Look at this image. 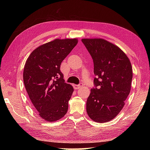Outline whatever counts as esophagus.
Instances as JSON below:
<instances>
[{"label": "esophagus", "mask_w": 150, "mask_h": 150, "mask_svg": "<svg viewBox=\"0 0 150 150\" xmlns=\"http://www.w3.org/2000/svg\"><path fill=\"white\" fill-rule=\"evenodd\" d=\"M81 87H83V84L82 83H80L79 85H75V88L76 90H78V89H79Z\"/></svg>", "instance_id": "obj_1"}]
</instances>
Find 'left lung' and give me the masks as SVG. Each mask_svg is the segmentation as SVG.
<instances>
[{"instance_id": "8db88e82", "label": "left lung", "mask_w": 150, "mask_h": 150, "mask_svg": "<svg viewBox=\"0 0 150 150\" xmlns=\"http://www.w3.org/2000/svg\"><path fill=\"white\" fill-rule=\"evenodd\" d=\"M93 60L95 88L86 102V111L96 122H109L123 108L131 90V62L123 51L103 39H82Z\"/></svg>"}]
</instances>
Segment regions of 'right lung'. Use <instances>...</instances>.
I'll return each instance as SVG.
<instances>
[{
	"label": "right lung",
	"instance_id": "1",
	"mask_svg": "<svg viewBox=\"0 0 150 150\" xmlns=\"http://www.w3.org/2000/svg\"><path fill=\"white\" fill-rule=\"evenodd\" d=\"M77 43V39H54L34 50L25 63V88L44 120L57 121L68 111V101L74 90L71 85L64 82L60 68Z\"/></svg>",
	"mask_w": 150,
	"mask_h": 150
}]
</instances>
